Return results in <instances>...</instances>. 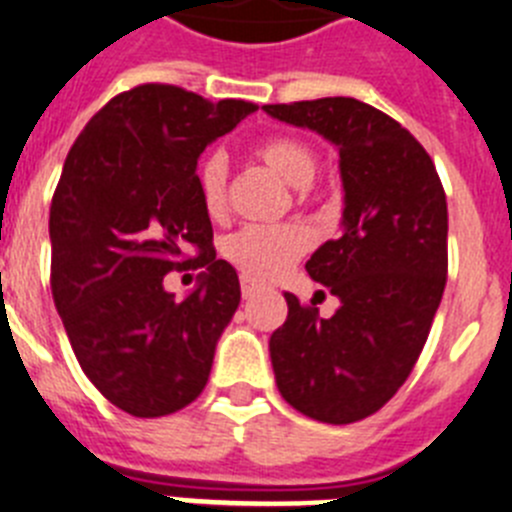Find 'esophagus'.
I'll list each match as a JSON object with an SVG mask.
<instances>
[{
  "instance_id": "obj_1",
  "label": "esophagus",
  "mask_w": 512,
  "mask_h": 512,
  "mask_svg": "<svg viewBox=\"0 0 512 512\" xmlns=\"http://www.w3.org/2000/svg\"><path fill=\"white\" fill-rule=\"evenodd\" d=\"M257 291H260V286H255V283H250L247 278H242V296H244V299H252Z\"/></svg>"
}]
</instances>
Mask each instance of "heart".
I'll return each mask as SVG.
<instances>
[{"label": "heart", "instance_id": "b5f03b06", "mask_svg": "<svg viewBox=\"0 0 512 512\" xmlns=\"http://www.w3.org/2000/svg\"><path fill=\"white\" fill-rule=\"evenodd\" d=\"M257 157L293 188H309L317 177V151L296 136H270L257 146ZM198 193L203 208L219 216L226 203V162L221 154H211L198 170ZM311 247V231L304 224L244 226L221 244L226 260L255 283L281 278L293 262Z\"/></svg>", "mask_w": 512, "mask_h": 512}]
</instances>
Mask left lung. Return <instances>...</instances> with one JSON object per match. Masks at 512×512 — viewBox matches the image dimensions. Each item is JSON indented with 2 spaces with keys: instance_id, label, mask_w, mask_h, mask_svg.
I'll return each instance as SVG.
<instances>
[{
  "instance_id": "obj_1",
  "label": "left lung",
  "mask_w": 512,
  "mask_h": 512,
  "mask_svg": "<svg viewBox=\"0 0 512 512\" xmlns=\"http://www.w3.org/2000/svg\"><path fill=\"white\" fill-rule=\"evenodd\" d=\"M262 110L340 151L342 234L306 262L340 306L322 319L286 293L270 361L293 410L348 425L397 394L428 340L448 273L446 193L420 141L366 102L322 97Z\"/></svg>"
}]
</instances>
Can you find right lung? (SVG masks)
I'll use <instances>...</instances> for the list:
<instances>
[{
	"label": "right lung",
	"instance_id": "1",
	"mask_svg": "<svg viewBox=\"0 0 512 512\" xmlns=\"http://www.w3.org/2000/svg\"><path fill=\"white\" fill-rule=\"evenodd\" d=\"M255 110L141 84L92 115L66 157L48 219L53 301L87 379L128 415H172L206 386L242 291L216 260L195 170ZM190 264L204 273L177 302L163 275Z\"/></svg>",
	"mask_w": 512,
	"mask_h": 512
}]
</instances>
